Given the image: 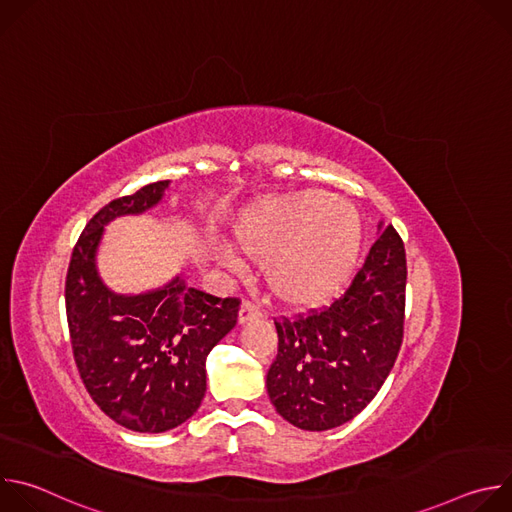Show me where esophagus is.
Masks as SVG:
<instances>
[{
  "label": "esophagus",
  "mask_w": 512,
  "mask_h": 512,
  "mask_svg": "<svg viewBox=\"0 0 512 512\" xmlns=\"http://www.w3.org/2000/svg\"><path fill=\"white\" fill-rule=\"evenodd\" d=\"M263 316V310L257 306V304H253V302H243V306H241V312H239V322L241 324H245V322H249V320H259Z\"/></svg>",
  "instance_id": "34e87169"
}]
</instances>
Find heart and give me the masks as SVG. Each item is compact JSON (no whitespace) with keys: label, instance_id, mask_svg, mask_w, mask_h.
I'll use <instances>...</instances> for the list:
<instances>
[{"label":"heart","instance_id":"1","mask_svg":"<svg viewBox=\"0 0 512 512\" xmlns=\"http://www.w3.org/2000/svg\"><path fill=\"white\" fill-rule=\"evenodd\" d=\"M360 218L340 196L300 190L261 202L237 231L273 294L291 306H316L346 283L360 251Z\"/></svg>","mask_w":512,"mask_h":512}]
</instances>
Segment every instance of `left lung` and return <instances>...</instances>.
I'll use <instances>...</instances> for the list:
<instances>
[{"instance_id":"left-lung-1","label":"left lung","mask_w":512,"mask_h":512,"mask_svg":"<svg viewBox=\"0 0 512 512\" xmlns=\"http://www.w3.org/2000/svg\"><path fill=\"white\" fill-rule=\"evenodd\" d=\"M405 285L403 239L389 225L340 298L275 318L279 342L267 393L283 419L324 431L373 401L403 342Z\"/></svg>"}]
</instances>
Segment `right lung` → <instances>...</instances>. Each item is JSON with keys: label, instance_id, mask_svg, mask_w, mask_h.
Masks as SVG:
<instances>
[{"label": "right lung", "instance_id": "1", "mask_svg": "<svg viewBox=\"0 0 512 512\" xmlns=\"http://www.w3.org/2000/svg\"><path fill=\"white\" fill-rule=\"evenodd\" d=\"M168 180L105 204L72 249L64 302L79 375L119 425L162 433L196 413L206 393V356L239 318V298H216L176 277L143 296H117L97 275L103 227L119 214L154 206Z\"/></svg>", "mask_w": 512, "mask_h": 512}]
</instances>
